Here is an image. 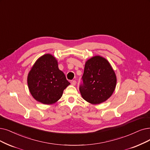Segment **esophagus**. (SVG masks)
I'll use <instances>...</instances> for the list:
<instances>
[{
	"mask_svg": "<svg viewBox=\"0 0 150 150\" xmlns=\"http://www.w3.org/2000/svg\"><path fill=\"white\" fill-rule=\"evenodd\" d=\"M71 85L75 86V85L76 84V81H74V80H73V81H71Z\"/></svg>",
	"mask_w": 150,
	"mask_h": 150,
	"instance_id": "1",
	"label": "esophagus"
}]
</instances>
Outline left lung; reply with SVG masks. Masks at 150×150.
<instances>
[{
	"mask_svg": "<svg viewBox=\"0 0 150 150\" xmlns=\"http://www.w3.org/2000/svg\"><path fill=\"white\" fill-rule=\"evenodd\" d=\"M82 79L81 94L93 105L100 104L108 99L115 91L117 82L111 64L101 56L93 57L86 62Z\"/></svg>",
	"mask_w": 150,
	"mask_h": 150,
	"instance_id": "8db88e82",
	"label": "left lung"
}]
</instances>
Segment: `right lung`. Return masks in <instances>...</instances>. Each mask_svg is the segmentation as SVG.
<instances>
[{
    "instance_id": "right-lung-1",
    "label": "right lung",
    "mask_w": 150,
    "mask_h": 150,
    "mask_svg": "<svg viewBox=\"0 0 150 150\" xmlns=\"http://www.w3.org/2000/svg\"><path fill=\"white\" fill-rule=\"evenodd\" d=\"M28 85L33 98L45 105L56 103L70 83L58 68L57 59L45 54L37 59L28 76Z\"/></svg>"
}]
</instances>
